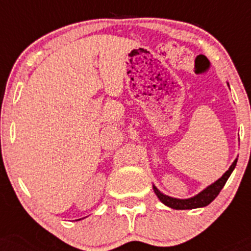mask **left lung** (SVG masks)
I'll return each mask as SVG.
<instances>
[{
	"label": "left lung",
	"mask_w": 251,
	"mask_h": 251,
	"mask_svg": "<svg viewBox=\"0 0 251 251\" xmlns=\"http://www.w3.org/2000/svg\"><path fill=\"white\" fill-rule=\"evenodd\" d=\"M237 160L238 159H235V160L233 161V164L229 166L228 170L225 173V175L221 177V178L217 179L215 183H212L211 186H209L207 188H205L203 192H201L198 196L193 197V198H189V199L171 198V197L165 196V194L161 193L160 191H158V189H156V187H153L154 192H155V194L158 196V198L160 199L164 204L168 205V206H170V207H173V209H176V210L196 209V207L206 206V205H209L215 198H216L217 196H219V193L221 192V189L224 188V186L226 184L227 179H228V177L231 176L232 171L234 170L235 165H237Z\"/></svg>",
	"instance_id": "obj_1"
}]
</instances>
